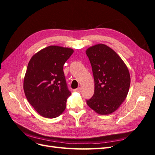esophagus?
Here are the masks:
<instances>
[{
  "label": "esophagus",
  "instance_id": "esophagus-1",
  "mask_svg": "<svg viewBox=\"0 0 155 155\" xmlns=\"http://www.w3.org/2000/svg\"><path fill=\"white\" fill-rule=\"evenodd\" d=\"M74 92H81V88H80V87H78V88H76V89H74Z\"/></svg>",
  "mask_w": 155,
  "mask_h": 155
}]
</instances>
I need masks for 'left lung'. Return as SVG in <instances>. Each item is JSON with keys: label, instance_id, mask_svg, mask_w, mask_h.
<instances>
[{"label": "left lung", "instance_id": "1", "mask_svg": "<svg viewBox=\"0 0 155 155\" xmlns=\"http://www.w3.org/2000/svg\"><path fill=\"white\" fill-rule=\"evenodd\" d=\"M86 54L94 79V92L87 104L98 114H109L127 95L130 83L129 70L120 56L105 45L93 46Z\"/></svg>", "mask_w": 155, "mask_h": 155}]
</instances>
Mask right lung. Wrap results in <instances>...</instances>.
<instances>
[{
    "mask_svg": "<svg viewBox=\"0 0 155 155\" xmlns=\"http://www.w3.org/2000/svg\"><path fill=\"white\" fill-rule=\"evenodd\" d=\"M71 48L50 46L35 54L28 64L24 91L28 101L45 118H54L65 110L68 90L63 65Z\"/></svg>",
    "mask_w": 155,
    "mask_h": 155,
    "instance_id": "right-lung-1",
    "label": "right lung"
}]
</instances>
